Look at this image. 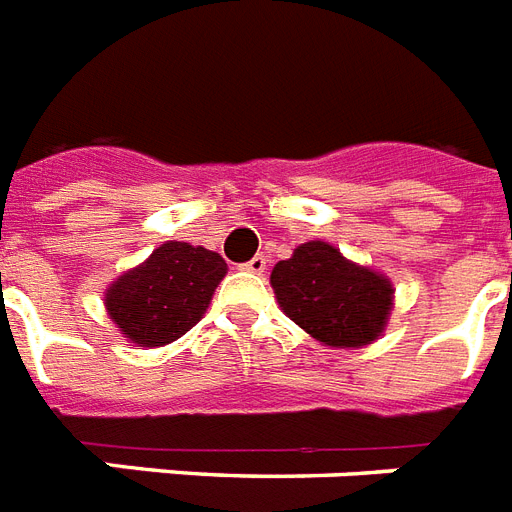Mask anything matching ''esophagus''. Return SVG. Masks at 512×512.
<instances>
[{"label":"esophagus","mask_w":512,"mask_h":512,"mask_svg":"<svg viewBox=\"0 0 512 512\" xmlns=\"http://www.w3.org/2000/svg\"><path fill=\"white\" fill-rule=\"evenodd\" d=\"M243 269L245 272H251V275H261V272H264V269H267V256H253L251 261H248V264H243Z\"/></svg>","instance_id":"esophagus-1"}]
</instances>
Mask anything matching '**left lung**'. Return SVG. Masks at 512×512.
Masks as SVG:
<instances>
[{
  "label": "left lung",
  "instance_id": "left-lung-1",
  "mask_svg": "<svg viewBox=\"0 0 512 512\" xmlns=\"http://www.w3.org/2000/svg\"><path fill=\"white\" fill-rule=\"evenodd\" d=\"M269 282L282 312L330 349L370 346L394 309V282L325 240L298 245L290 259L277 261Z\"/></svg>",
  "mask_w": 512,
  "mask_h": 512
}]
</instances>
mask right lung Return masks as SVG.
Here are the masks:
<instances>
[{"label": "right lung", "instance_id": "obj_1", "mask_svg": "<svg viewBox=\"0 0 512 512\" xmlns=\"http://www.w3.org/2000/svg\"><path fill=\"white\" fill-rule=\"evenodd\" d=\"M227 275L216 251L166 240L105 290V312L134 346H166L200 322Z\"/></svg>", "mask_w": 512, "mask_h": 512}]
</instances>
